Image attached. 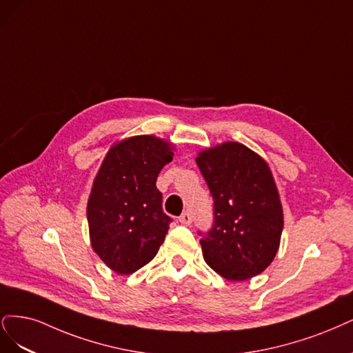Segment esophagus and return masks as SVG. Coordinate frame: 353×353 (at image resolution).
<instances>
[{"label": "esophagus", "instance_id": "obj_1", "mask_svg": "<svg viewBox=\"0 0 353 353\" xmlns=\"http://www.w3.org/2000/svg\"><path fill=\"white\" fill-rule=\"evenodd\" d=\"M179 221L181 223V224H185V225H189L190 223H192V215L189 214V212H183L179 217Z\"/></svg>", "mask_w": 353, "mask_h": 353}]
</instances>
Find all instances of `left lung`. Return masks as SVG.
I'll return each instance as SVG.
<instances>
[{"mask_svg":"<svg viewBox=\"0 0 353 353\" xmlns=\"http://www.w3.org/2000/svg\"><path fill=\"white\" fill-rule=\"evenodd\" d=\"M196 164L214 199V225L201 239L205 263L227 280L261 274L274 259L283 232V207L271 168L239 142L198 152Z\"/></svg>","mask_w":353,"mask_h":353,"instance_id":"8db88e82","label":"left lung"}]
</instances>
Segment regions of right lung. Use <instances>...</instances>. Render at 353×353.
Here are the masks:
<instances>
[{"mask_svg": "<svg viewBox=\"0 0 353 353\" xmlns=\"http://www.w3.org/2000/svg\"><path fill=\"white\" fill-rule=\"evenodd\" d=\"M173 151L154 134L130 136L112 143L98 170L86 207L90 245L117 274L146 265L164 242L172 219L155 183Z\"/></svg>", "mask_w": 353, "mask_h": 353, "instance_id": "obj_1", "label": "right lung"}]
</instances>
